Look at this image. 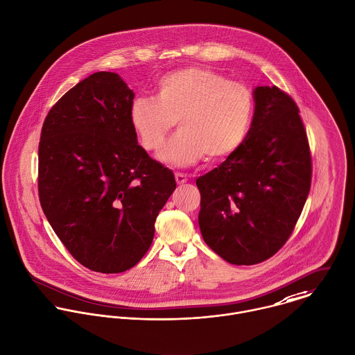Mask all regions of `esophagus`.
<instances>
[{
	"instance_id": "obj_1",
	"label": "esophagus",
	"mask_w": 355,
	"mask_h": 355,
	"mask_svg": "<svg viewBox=\"0 0 355 355\" xmlns=\"http://www.w3.org/2000/svg\"><path fill=\"white\" fill-rule=\"evenodd\" d=\"M175 179H176L178 184H184L187 182V176L184 173H180V172L175 173Z\"/></svg>"
}]
</instances>
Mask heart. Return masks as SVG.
<instances>
[{"label": "heart", "mask_w": 355, "mask_h": 355, "mask_svg": "<svg viewBox=\"0 0 355 355\" xmlns=\"http://www.w3.org/2000/svg\"><path fill=\"white\" fill-rule=\"evenodd\" d=\"M252 113L253 96L248 87L208 69L189 67L162 76L154 99H135L129 122L147 151H158L176 122L179 133L158 158L173 166H187L204 155L215 161L236 151Z\"/></svg>", "instance_id": "heart-1"}]
</instances>
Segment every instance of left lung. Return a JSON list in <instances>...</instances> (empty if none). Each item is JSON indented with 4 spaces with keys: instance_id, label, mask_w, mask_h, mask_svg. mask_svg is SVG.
<instances>
[{
    "instance_id": "obj_1",
    "label": "left lung",
    "mask_w": 355,
    "mask_h": 355,
    "mask_svg": "<svg viewBox=\"0 0 355 355\" xmlns=\"http://www.w3.org/2000/svg\"><path fill=\"white\" fill-rule=\"evenodd\" d=\"M250 128L225 162L197 179L200 230L226 261L271 257L292 234L311 184V155L293 99L277 87L253 89Z\"/></svg>"
}]
</instances>
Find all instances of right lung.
Masks as SVG:
<instances>
[{"label": "right lung", "instance_id": "right-lung-1", "mask_svg": "<svg viewBox=\"0 0 355 355\" xmlns=\"http://www.w3.org/2000/svg\"><path fill=\"white\" fill-rule=\"evenodd\" d=\"M133 98L117 73H94L51 109L38 147V194L49 225L76 260L105 274L144 256L176 189L173 172L137 144Z\"/></svg>", "mask_w": 355, "mask_h": 355}]
</instances>
